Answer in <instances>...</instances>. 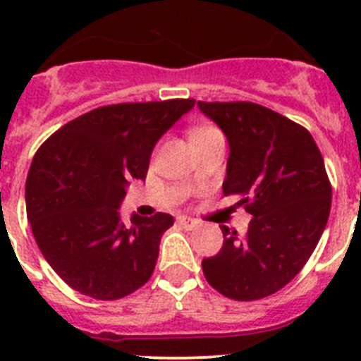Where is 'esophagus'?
Returning <instances> with one entry per match:
<instances>
[{
    "label": "esophagus",
    "instance_id": "obj_1",
    "mask_svg": "<svg viewBox=\"0 0 361 361\" xmlns=\"http://www.w3.org/2000/svg\"><path fill=\"white\" fill-rule=\"evenodd\" d=\"M177 222L183 226L184 229H195L197 226H199V222H197V220H193V219H190V216H178Z\"/></svg>",
    "mask_w": 361,
    "mask_h": 361
}]
</instances>
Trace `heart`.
Here are the masks:
<instances>
[{"label":"heart","instance_id":"obj_1","mask_svg":"<svg viewBox=\"0 0 361 361\" xmlns=\"http://www.w3.org/2000/svg\"><path fill=\"white\" fill-rule=\"evenodd\" d=\"M213 130H216V128H213V126H200V128L191 130V133H190V139H195V137H199V135H204V133H208V132H213Z\"/></svg>","mask_w":361,"mask_h":361}]
</instances>
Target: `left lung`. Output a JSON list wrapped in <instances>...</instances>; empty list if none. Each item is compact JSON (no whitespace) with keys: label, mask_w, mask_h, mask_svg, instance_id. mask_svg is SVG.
<instances>
[{"label":"left lung","mask_w":361,"mask_h":361,"mask_svg":"<svg viewBox=\"0 0 361 361\" xmlns=\"http://www.w3.org/2000/svg\"><path fill=\"white\" fill-rule=\"evenodd\" d=\"M229 142L224 195L253 215L244 237L222 226L224 244L204 258V276L238 302L280 291L305 266L331 212L329 177L311 133L295 121L250 101L204 103Z\"/></svg>","instance_id":"obj_1"}]
</instances>
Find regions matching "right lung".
Instances as JSON below:
<instances>
[{
	"label": "right lung",
	"mask_w": 361,
	"mask_h": 361,
	"mask_svg": "<svg viewBox=\"0 0 361 361\" xmlns=\"http://www.w3.org/2000/svg\"><path fill=\"white\" fill-rule=\"evenodd\" d=\"M193 104L195 99L108 104L39 146L25 186L27 216L39 251L72 289L119 300L149 280L173 216L132 215L128 228L117 209L128 180L146 178L155 142Z\"/></svg>",
	"instance_id": "obj_1"
}]
</instances>
